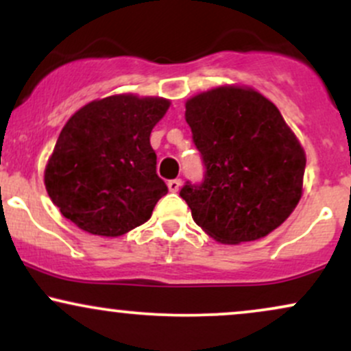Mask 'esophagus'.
<instances>
[{"mask_svg": "<svg viewBox=\"0 0 351 351\" xmlns=\"http://www.w3.org/2000/svg\"><path fill=\"white\" fill-rule=\"evenodd\" d=\"M181 186V180L180 178H175V180H170L168 181V188H170L171 193H176Z\"/></svg>", "mask_w": 351, "mask_h": 351, "instance_id": "34e87169", "label": "esophagus"}]
</instances>
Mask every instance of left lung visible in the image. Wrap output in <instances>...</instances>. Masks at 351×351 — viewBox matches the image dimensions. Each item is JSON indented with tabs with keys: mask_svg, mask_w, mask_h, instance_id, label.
I'll return each instance as SVG.
<instances>
[{
	"mask_svg": "<svg viewBox=\"0 0 351 351\" xmlns=\"http://www.w3.org/2000/svg\"><path fill=\"white\" fill-rule=\"evenodd\" d=\"M184 119L204 167L180 196L213 239L267 236L302 196L305 153L280 112L252 88L219 87L186 102Z\"/></svg>",
	"mask_w": 351,
	"mask_h": 351,
	"instance_id": "left-lung-1",
	"label": "left lung"
}]
</instances>
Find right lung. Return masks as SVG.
<instances>
[{
  "mask_svg": "<svg viewBox=\"0 0 351 351\" xmlns=\"http://www.w3.org/2000/svg\"><path fill=\"white\" fill-rule=\"evenodd\" d=\"M167 99L112 95L87 104L64 125L44 173L64 217L97 236H122L150 219L168 193L156 175L150 134Z\"/></svg>",
  "mask_w": 351,
  "mask_h": 351,
  "instance_id": "1",
  "label": "right lung"
}]
</instances>
